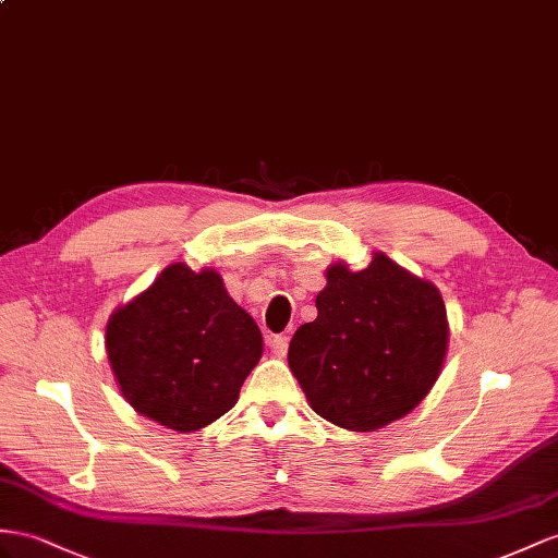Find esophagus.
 Masks as SVG:
<instances>
[{"mask_svg": "<svg viewBox=\"0 0 558 558\" xmlns=\"http://www.w3.org/2000/svg\"><path fill=\"white\" fill-rule=\"evenodd\" d=\"M268 347L270 351H274V355H278V359H282L284 353H288V347H290V339L284 335H276V337H268Z\"/></svg>", "mask_w": 558, "mask_h": 558, "instance_id": "1", "label": "esophagus"}]
</instances>
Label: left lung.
Wrapping results in <instances>:
<instances>
[{"instance_id": "left-lung-1", "label": "left lung", "mask_w": 558, "mask_h": 558, "mask_svg": "<svg viewBox=\"0 0 558 558\" xmlns=\"http://www.w3.org/2000/svg\"><path fill=\"white\" fill-rule=\"evenodd\" d=\"M318 318L290 341L288 363L313 412L349 432H375L415 410L446 363L450 325L436 284L384 252L353 270L335 262Z\"/></svg>"}]
</instances>
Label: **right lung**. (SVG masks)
Returning a JSON list of instances; mask_svg holds the SVG:
<instances>
[{
    "instance_id": "right-lung-1",
    "label": "right lung",
    "mask_w": 558,
    "mask_h": 558,
    "mask_svg": "<svg viewBox=\"0 0 558 558\" xmlns=\"http://www.w3.org/2000/svg\"><path fill=\"white\" fill-rule=\"evenodd\" d=\"M106 351L122 396L138 415L191 434L238 403L264 339L217 270L177 262L112 311Z\"/></svg>"
}]
</instances>
